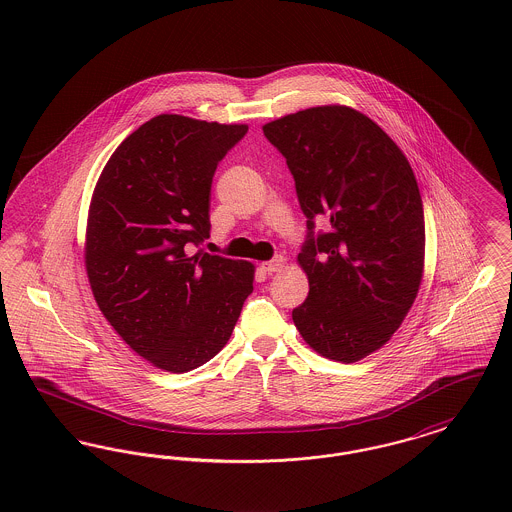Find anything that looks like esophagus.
I'll return each mask as SVG.
<instances>
[{
    "label": "esophagus",
    "mask_w": 512,
    "mask_h": 512,
    "mask_svg": "<svg viewBox=\"0 0 512 512\" xmlns=\"http://www.w3.org/2000/svg\"><path fill=\"white\" fill-rule=\"evenodd\" d=\"M261 267H263V271H267V273H278V271L284 267V259H282V257H275V259H271V261H265Z\"/></svg>",
    "instance_id": "34e87169"
}]
</instances>
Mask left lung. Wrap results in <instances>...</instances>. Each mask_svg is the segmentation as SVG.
Listing matches in <instances>:
<instances>
[{"mask_svg":"<svg viewBox=\"0 0 512 512\" xmlns=\"http://www.w3.org/2000/svg\"><path fill=\"white\" fill-rule=\"evenodd\" d=\"M286 158L308 218L298 265L310 292L292 312L315 353L356 362L382 349L411 310L425 269L417 179L394 140L345 105H321L263 126ZM330 222L313 236V220Z\"/></svg>","mask_w":512,"mask_h":512,"instance_id":"1","label":"left lung"}]
</instances>
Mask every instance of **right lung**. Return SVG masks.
Instances as JSON below:
<instances>
[{
	"label": "right lung",
	"mask_w": 512,
	"mask_h": 512,
	"mask_svg": "<svg viewBox=\"0 0 512 512\" xmlns=\"http://www.w3.org/2000/svg\"><path fill=\"white\" fill-rule=\"evenodd\" d=\"M247 124L183 115L144 122L115 150L95 185L85 271L120 339L165 372L195 370L228 343L255 267L204 251L218 161Z\"/></svg>",
	"instance_id": "right-lung-1"
}]
</instances>
